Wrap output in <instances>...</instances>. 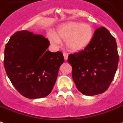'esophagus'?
<instances>
[{
	"mask_svg": "<svg viewBox=\"0 0 123 123\" xmlns=\"http://www.w3.org/2000/svg\"><path fill=\"white\" fill-rule=\"evenodd\" d=\"M63 56H64V60H65V61H66V60L68 59V54L67 53H63Z\"/></svg>",
	"mask_w": 123,
	"mask_h": 123,
	"instance_id": "esophagus-1",
	"label": "esophagus"
}]
</instances>
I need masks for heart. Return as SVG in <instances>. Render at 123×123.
<instances>
[{"label":"heart","mask_w":123,"mask_h":123,"mask_svg":"<svg viewBox=\"0 0 123 123\" xmlns=\"http://www.w3.org/2000/svg\"><path fill=\"white\" fill-rule=\"evenodd\" d=\"M93 36L94 31L90 25L71 21L60 25L55 35L50 34L49 40L55 45L59 44L60 40L66 41V47L70 51L78 52L89 45Z\"/></svg>","instance_id":"heart-1"}]
</instances>
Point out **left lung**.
<instances>
[{"instance_id": "1", "label": "left lung", "mask_w": 123, "mask_h": 123, "mask_svg": "<svg viewBox=\"0 0 123 123\" xmlns=\"http://www.w3.org/2000/svg\"><path fill=\"white\" fill-rule=\"evenodd\" d=\"M68 62L72 66V78L79 91L87 96L103 93L113 80L119 62L115 38L105 27H100L89 45L69 55Z\"/></svg>"}]
</instances>
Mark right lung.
I'll return each instance as SVG.
<instances>
[{
	"label": "right lung",
	"mask_w": 123,
	"mask_h": 123,
	"mask_svg": "<svg viewBox=\"0 0 123 123\" xmlns=\"http://www.w3.org/2000/svg\"><path fill=\"white\" fill-rule=\"evenodd\" d=\"M49 41L28 31L16 32L4 49V65L7 75L20 94L40 98L52 91L60 66L64 61L61 51H47Z\"/></svg>",
	"instance_id": "1"
}]
</instances>
